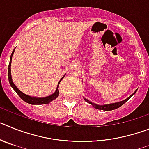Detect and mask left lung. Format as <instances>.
I'll return each instance as SVG.
<instances>
[{
	"instance_id": "left-lung-1",
	"label": "left lung",
	"mask_w": 149,
	"mask_h": 149,
	"mask_svg": "<svg viewBox=\"0 0 149 149\" xmlns=\"http://www.w3.org/2000/svg\"><path fill=\"white\" fill-rule=\"evenodd\" d=\"M137 91V89H136L135 92H134V93H133L132 95H131L129 96L128 98H126V99L123 100V101H119V102H116V103H112V104H104V105H99V104H95L93 103V102H92V101H89L88 99H86V98H84V99L85 100V101L87 102V103L90 104H92V106L94 107V108L95 109H98V110H107V111H109V110H115V109H117L119 108V107H120L122 105H123L125 103L126 101H127V100L130 99V98H131L133 95H134L135 93H136V92Z\"/></svg>"
}]
</instances>
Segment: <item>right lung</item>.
Wrapping results in <instances>:
<instances>
[{"instance_id":"right-lung-1","label":"right lung","mask_w":149,"mask_h":149,"mask_svg":"<svg viewBox=\"0 0 149 149\" xmlns=\"http://www.w3.org/2000/svg\"><path fill=\"white\" fill-rule=\"evenodd\" d=\"M14 51H15V49L13 50V53H12L11 56H10V64H9V67H8V79H9V82L10 84V86H12L14 90L16 92L17 94L19 95L21 98H22L23 101H24L25 102L27 103L30 104H48L50 103L51 101H52L53 100L56 99L57 97L59 96L60 95V93H59V85H60V81L63 80V78L64 77L63 76V77L61 78L60 81L58 83V85H57V87H56V89L55 90L54 93L53 94L50 95L48 96H46V97H33V96H30L28 95H26L24 94V93H22V91L19 90L18 89L16 86H15L14 83L13 81V79H12V75H11V63H12V57L13 56V54H14Z\"/></svg>"}]
</instances>
